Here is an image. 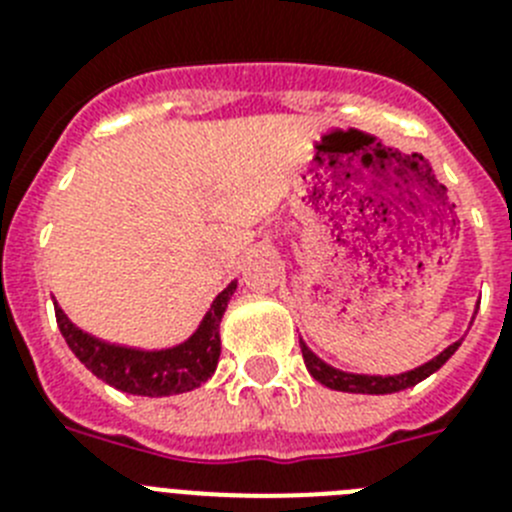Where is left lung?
Listing matches in <instances>:
<instances>
[{
    "label": "left lung",
    "instance_id": "8db88e82",
    "mask_svg": "<svg viewBox=\"0 0 512 512\" xmlns=\"http://www.w3.org/2000/svg\"><path fill=\"white\" fill-rule=\"evenodd\" d=\"M461 341H464V338H461ZM461 341L451 343L449 348H443L436 359L425 361V364L418 366V369H410V372H402V374H387V377H382V374L341 372V369L325 364L323 359H318V356L312 354L310 348L305 346V341H300V348H302V359H305L307 372L312 374V379H318L320 384H325V387H330V390L354 392V395H392V392L415 387V384L423 382L425 377H431L433 372H438V369H441L451 356H454V351L461 346Z\"/></svg>",
    "mask_w": 512,
    "mask_h": 512
}]
</instances>
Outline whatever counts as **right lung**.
<instances>
[{
    "instance_id": "right-lung-1",
    "label": "right lung",
    "mask_w": 512,
    "mask_h": 512,
    "mask_svg": "<svg viewBox=\"0 0 512 512\" xmlns=\"http://www.w3.org/2000/svg\"><path fill=\"white\" fill-rule=\"evenodd\" d=\"M238 282H230L212 300L210 310L202 318L200 328L179 346L161 351H140V348L115 346L89 336L76 328L66 312L56 305V320L61 336L66 338L76 359L87 366L94 377L128 395L169 397L182 395L205 384L215 374L220 359V320L233 297Z\"/></svg>"
}]
</instances>
